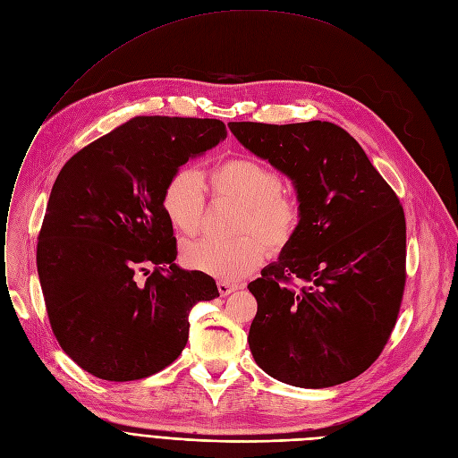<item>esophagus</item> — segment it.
<instances>
[{"label": "esophagus", "mask_w": 458, "mask_h": 458, "mask_svg": "<svg viewBox=\"0 0 458 458\" xmlns=\"http://www.w3.org/2000/svg\"><path fill=\"white\" fill-rule=\"evenodd\" d=\"M236 290H238L236 284L225 283V280H218V292H220L222 297H225V295H229V293H233V292H236Z\"/></svg>", "instance_id": "34e87169"}]
</instances>
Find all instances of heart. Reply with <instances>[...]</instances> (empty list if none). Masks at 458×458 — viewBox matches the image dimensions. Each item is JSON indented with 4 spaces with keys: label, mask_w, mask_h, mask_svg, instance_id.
I'll return each instance as SVG.
<instances>
[{
    "label": "heart",
    "mask_w": 458,
    "mask_h": 458,
    "mask_svg": "<svg viewBox=\"0 0 458 458\" xmlns=\"http://www.w3.org/2000/svg\"><path fill=\"white\" fill-rule=\"evenodd\" d=\"M208 189L215 198L242 205L233 240H198L187 243L182 260L187 267L225 283L250 276L266 259V246L283 251L295 238L302 222L301 199L283 189L276 170L260 159L242 156L227 159L208 172ZM161 207L168 224L182 234H196L205 213V185L191 168L175 170L165 183ZM250 232L259 233L262 242Z\"/></svg>",
    "instance_id": "heart-1"
}]
</instances>
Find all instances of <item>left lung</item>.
Wrapping results in <instances>:
<instances>
[{
	"label": "left lung",
	"instance_id": "1",
	"mask_svg": "<svg viewBox=\"0 0 458 458\" xmlns=\"http://www.w3.org/2000/svg\"><path fill=\"white\" fill-rule=\"evenodd\" d=\"M240 143L293 182L302 222L276 262L250 283L257 365L325 389L381 354L405 288V215L358 140L327 121L229 123Z\"/></svg>",
	"mask_w": 458,
	"mask_h": 458
}]
</instances>
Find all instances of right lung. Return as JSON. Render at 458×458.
Wrapping results in <instances>:
<instances>
[{
  "label": "right lung",
  "instance_id": "right-lung-1",
  "mask_svg": "<svg viewBox=\"0 0 458 458\" xmlns=\"http://www.w3.org/2000/svg\"><path fill=\"white\" fill-rule=\"evenodd\" d=\"M225 137L218 119L133 117L62 166L37 266L53 334L86 372L133 381L163 370L187 344L192 306L220 295L213 276L174 264L161 194Z\"/></svg>",
  "mask_w": 458,
  "mask_h": 458
}]
</instances>
